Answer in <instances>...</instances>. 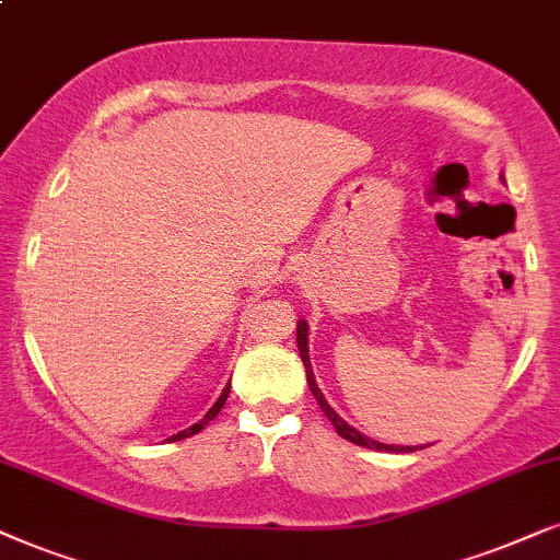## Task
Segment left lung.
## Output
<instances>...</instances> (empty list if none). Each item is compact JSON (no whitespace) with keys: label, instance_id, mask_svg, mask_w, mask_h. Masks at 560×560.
<instances>
[{"label":"left lung","instance_id":"obj_1","mask_svg":"<svg viewBox=\"0 0 560 560\" xmlns=\"http://www.w3.org/2000/svg\"><path fill=\"white\" fill-rule=\"evenodd\" d=\"M296 346H300V355H302L304 371H307V384H310V389H312V394H315L317 405L323 407V412L327 415V420H330V422L335 424V430H338L340 438H346V441L355 443V445H363V448H374V451H389V453H392V451H394V453H399V451H415V448H399V445H384V443L371 441V438H363L361 432H358L355 428H350V424H348L346 420H340L338 412H335V409H332L330 405H327V399L323 397V392H319L315 376H312L310 350H307V323H304V319H302L300 325H296Z\"/></svg>","mask_w":560,"mask_h":560}]
</instances>
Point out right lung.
I'll return each instance as SVG.
<instances>
[{"label":"right lung","instance_id":"add662e5","mask_svg":"<svg viewBox=\"0 0 560 560\" xmlns=\"http://www.w3.org/2000/svg\"><path fill=\"white\" fill-rule=\"evenodd\" d=\"M228 394H230V384L225 386V389H222V394H220V399H218V401H214V405H212V409H210V412H207V415L202 417V420H199L197 424H191V428H186V430H182V432H176V435H171V438H168V441H184V438H189V435H194V432L205 430V424H210V422L214 420V417H218V415H220V409H222V407H225V399H228Z\"/></svg>","mask_w":560,"mask_h":560}]
</instances>
